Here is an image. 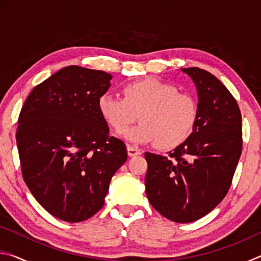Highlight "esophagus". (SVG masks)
Segmentation results:
<instances>
[{
    "mask_svg": "<svg viewBox=\"0 0 261 261\" xmlns=\"http://www.w3.org/2000/svg\"><path fill=\"white\" fill-rule=\"evenodd\" d=\"M126 149H127V155L131 156V158H132V156L140 155V154H141L140 149H138V148L135 147V146H131V145H127Z\"/></svg>",
    "mask_w": 261,
    "mask_h": 261,
    "instance_id": "obj_1",
    "label": "esophagus"
}]
</instances>
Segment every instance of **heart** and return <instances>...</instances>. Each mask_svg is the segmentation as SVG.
I'll use <instances>...</instances> for the list:
<instances>
[{"mask_svg":"<svg viewBox=\"0 0 261 261\" xmlns=\"http://www.w3.org/2000/svg\"><path fill=\"white\" fill-rule=\"evenodd\" d=\"M124 99L110 93L101 95L98 108L114 130L122 131L138 117L140 124L122 132L132 144H153L162 149L177 147L189 138L197 120L192 96L179 93L173 84L154 77L126 84Z\"/></svg>","mask_w":261,"mask_h":261,"instance_id":"obj_1","label":"heart"}]
</instances>
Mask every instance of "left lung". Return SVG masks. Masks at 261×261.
I'll use <instances>...</instances> for the list:
<instances>
[{
  "mask_svg": "<svg viewBox=\"0 0 261 261\" xmlns=\"http://www.w3.org/2000/svg\"><path fill=\"white\" fill-rule=\"evenodd\" d=\"M197 90V120L189 138L169 158L145 153L148 201L178 223L208 214L226 197L242 153V115L218 78L199 68H183Z\"/></svg>",
  "mask_w": 261,
  "mask_h": 261,
  "instance_id": "1",
  "label": "left lung"
}]
</instances>
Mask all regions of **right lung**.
<instances>
[{
    "instance_id": "add662e5",
    "label": "right lung",
    "mask_w": 261,
    "mask_h": 261,
    "mask_svg": "<svg viewBox=\"0 0 261 261\" xmlns=\"http://www.w3.org/2000/svg\"><path fill=\"white\" fill-rule=\"evenodd\" d=\"M112 78L69 65L35 86L21 108L16 140L24 180L39 204L65 222L102 208L110 179L127 159L98 108Z\"/></svg>"
}]
</instances>
